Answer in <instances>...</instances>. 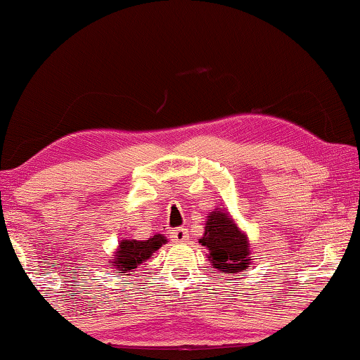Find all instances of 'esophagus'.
I'll list each match as a JSON object with an SVG mask.
<instances>
[{"label":"esophagus","instance_id":"1","mask_svg":"<svg viewBox=\"0 0 360 360\" xmlns=\"http://www.w3.org/2000/svg\"><path fill=\"white\" fill-rule=\"evenodd\" d=\"M170 238H172V240H174V241L184 243V241L188 240V233H186L185 228H176V230H172Z\"/></svg>","mask_w":360,"mask_h":360}]
</instances>
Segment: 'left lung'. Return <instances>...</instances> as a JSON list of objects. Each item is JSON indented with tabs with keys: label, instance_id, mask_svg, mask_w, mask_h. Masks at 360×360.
<instances>
[{
	"label": "left lung",
	"instance_id": "1",
	"mask_svg": "<svg viewBox=\"0 0 360 360\" xmlns=\"http://www.w3.org/2000/svg\"><path fill=\"white\" fill-rule=\"evenodd\" d=\"M198 243L208 250V259L220 273H243L251 263V243L235 218L221 208L208 213Z\"/></svg>",
	"mask_w": 360,
	"mask_h": 360
}]
</instances>
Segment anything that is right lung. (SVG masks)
Returning <instances> with one entry per match:
<instances>
[{
	"label": "right lung",
	"mask_w": 360,
	"mask_h": 360,
	"mask_svg": "<svg viewBox=\"0 0 360 360\" xmlns=\"http://www.w3.org/2000/svg\"><path fill=\"white\" fill-rule=\"evenodd\" d=\"M167 238L163 235H153L148 240H120L117 250L112 255L109 261V268L119 269L122 273H132L135 268H139L140 264L146 263L147 259H150L153 253L158 248H162V245H165Z\"/></svg>",
	"instance_id": "right-lung-1"
}]
</instances>
